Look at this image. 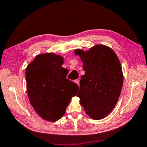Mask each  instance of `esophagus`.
I'll return each instance as SVG.
<instances>
[{"label":"esophagus","instance_id":"obj_1","mask_svg":"<svg viewBox=\"0 0 147 147\" xmlns=\"http://www.w3.org/2000/svg\"><path fill=\"white\" fill-rule=\"evenodd\" d=\"M74 82H75V83H76L77 84H78V85L79 86V80L78 79H77V80H76L75 81H74Z\"/></svg>","mask_w":147,"mask_h":147}]
</instances>
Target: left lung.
I'll return each mask as SVG.
<instances>
[{"mask_svg": "<svg viewBox=\"0 0 147 147\" xmlns=\"http://www.w3.org/2000/svg\"><path fill=\"white\" fill-rule=\"evenodd\" d=\"M83 61L85 74L81 76L77 96L91 118L105 117L115 108L123 84V74L119 58L112 49L96 45L87 52L74 51Z\"/></svg>", "mask_w": 147, "mask_h": 147, "instance_id": "obj_1", "label": "left lung"}]
</instances>
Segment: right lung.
Listing matches in <instances>:
<instances>
[{"label":"right lung","mask_w":147,"mask_h":147,"mask_svg":"<svg viewBox=\"0 0 147 147\" xmlns=\"http://www.w3.org/2000/svg\"><path fill=\"white\" fill-rule=\"evenodd\" d=\"M63 59L53 53L36 56L26 69V89L34 110L45 120L54 122L65 112L78 86L66 78Z\"/></svg>","instance_id":"right-lung-1"}]
</instances>
